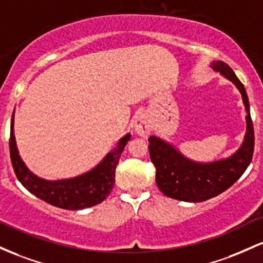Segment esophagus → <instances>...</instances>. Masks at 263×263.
Segmentation results:
<instances>
[{"label":"esophagus","mask_w":263,"mask_h":263,"mask_svg":"<svg viewBox=\"0 0 263 263\" xmlns=\"http://www.w3.org/2000/svg\"><path fill=\"white\" fill-rule=\"evenodd\" d=\"M134 130L139 137L146 138L152 130V124L146 116H140L137 118L134 123Z\"/></svg>","instance_id":"1"}]
</instances>
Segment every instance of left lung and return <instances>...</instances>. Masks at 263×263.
<instances>
[{
	"instance_id": "8db88e82",
	"label": "left lung",
	"mask_w": 263,
	"mask_h": 263,
	"mask_svg": "<svg viewBox=\"0 0 263 263\" xmlns=\"http://www.w3.org/2000/svg\"><path fill=\"white\" fill-rule=\"evenodd\" d=\"M211 67L240 90L247 113L246 134L242 145L235 154L212 163L190 160L160 138L154 135L149 138L150 159L156 169V185L164 195L180 201L201 202L217 196L241 178L252 160L255 134L246 89L225 62H212Z\"/></svg>"
}]
</instances>
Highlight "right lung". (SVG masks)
Segmentation results:
<instances>
[{"instance_id": "1", "label": "right lung", "mask_w": 263, "mask_h": 263, "mask_svg": "<svg viewBox=\"0 0 263 263\" xmlns=\"http://www.w3.org/2000/svg\"><path fill=\"white\" fill-rule=\"evenodd\" d=\"M13 116L11 119L10 154L14 174L21 184L31 194L43 201L66 210H81L90 208L107 199L116 182V167L124 147L132 135L126 134L118 141V145L94 169L76 178L63 180H44L28 170L17 150L13 134Z\"/></svg>"}]
</instances>
